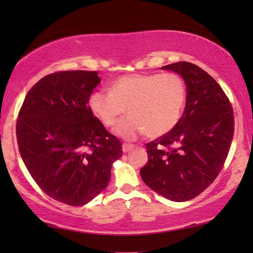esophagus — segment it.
Masks as SVG:
<instances>
[{
    "instance_id": "1",
    "label": "esophagus",
    "mask_w": 253,
    "mask_h": 253,
    "mask_svg": "<svg viewBox=\"0 0 253 253\" xmlns=\"http://www.w3.org/2000/svg\"><path fill=\"white\" fill-rule=\"evenodd\" d=\"M134 145L132 144H127V143H124L123 144V152L124 153H127V152H129V151H131V149H134Z\"/></svg>"
}]
</instances>
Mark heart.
Wrapping results in <instances>:
<instances>
[{"instance_id":"obj_1","label":"heart","mask_w":253,"mask_h":253,"mask_svg":"<svg viewBox=\"0 0 253 253\" xmlns=\"http://www.w3.org/2000/svg\"><path fill=\"white\" fill-rule=\"evenodd\" d=\"M186 97V84L177 74H132L118 78L110 91L92 92L89 105L106 127L116 125L127 109L129 116L116 128L123 138H156L177 125Z\"/></svg>"}]
</instances>
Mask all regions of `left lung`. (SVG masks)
<instances>
[{
  "label": "left lung",
  "mask_w": 253,
  "mask_h": 253,
  "mask_svg": "<svg viewBox=\"0 0 253 253\" xmlns=\"http://www.w3.org/2000/svg\"><path fill=\"white\" fill-rule=\"evenodd\" d=\"M185 80L186 106L176 126L146 144L144 183L156 193L184 202L202 193L222 170L234 131L228 96L207 71L191 62L162 67Z\"/></svg>",
  "instance_id": "obj_1"
}]
</instances>
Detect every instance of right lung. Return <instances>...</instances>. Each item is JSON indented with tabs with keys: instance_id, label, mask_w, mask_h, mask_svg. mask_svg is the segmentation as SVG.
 Here are the masks:
<instances>
[{
	"instance_id": "obj_1",
	"label": "right lung",
	"mask_w": 253,
	"mask_h": 253,
	"mask_svg": "<svg viewBox=\"0 0 253 253\" xmlns=\"http://www.w3.org/2000/svg\"><path fill=\"white\" fill-rule=\"evenodd\" d=\"M100 83L97 71H58L25 96L16 139L25 166L42 191L59 202L81 207L110 181L122 143L93 116L89 98Z\"/></svg>"
}]
</instances>
